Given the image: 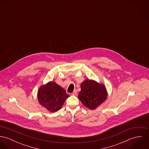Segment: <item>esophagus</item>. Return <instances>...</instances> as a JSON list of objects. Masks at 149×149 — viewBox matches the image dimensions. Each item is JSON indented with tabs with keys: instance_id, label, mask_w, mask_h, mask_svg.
Instances as JSON below:
<instances>
[{
	"instance_id": "esophagus-1",
	"label": "esophagus",
	"mask_w": 149,
	"mask_h": 149,
	"mask_svg": "<svg viewBox=\"0 0 149 149\" xmlns=\"http://www.w3.org/2000/svg\"><path fill=\"white\" fill-rule=\"evenodd\" d=\"M77 90L76 89H74V91L73 92V93H72V95H77Z\"/></svg>"
}]
</instances>
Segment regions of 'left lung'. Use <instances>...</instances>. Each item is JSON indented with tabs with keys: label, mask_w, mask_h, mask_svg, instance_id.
Segmentation results:
<instances>
[{
	"label": "left lung",
	"mask_w": 149,
	"mask_h": 149,
	"mask_svg": "<svg viewBox=\"0 0 149 149\" xmlns=\"http://www.w3.org/2000/svg\"><path fill=\"white\" fill-rule=\"evenodd\" d=\"M107 97L106 88L103 84L89 79L81 84L78 98L88 108L96 109L106 100Z\"/></svg>",
	"instance_id": "left-lung-1"
}]
</instances>
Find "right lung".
I'll return each instance as SVG.
<instances>
[{
	"label": "right lung",
	"mask_w": 149,
	"mask_h": 149,
	"mask_svg": "<svg viewBox=\"0 0 149 149\" xmlns=\"http://www.w3.org/2000/svg\"><path fill=\"white\" fill-rule=\"evenodd\" d=\"M69 96L65 89L54 81L42 85L37 94L40 104L52 112L58 111Z\"/></svg>",
	"instance_id": "1"
}]
</instances>
